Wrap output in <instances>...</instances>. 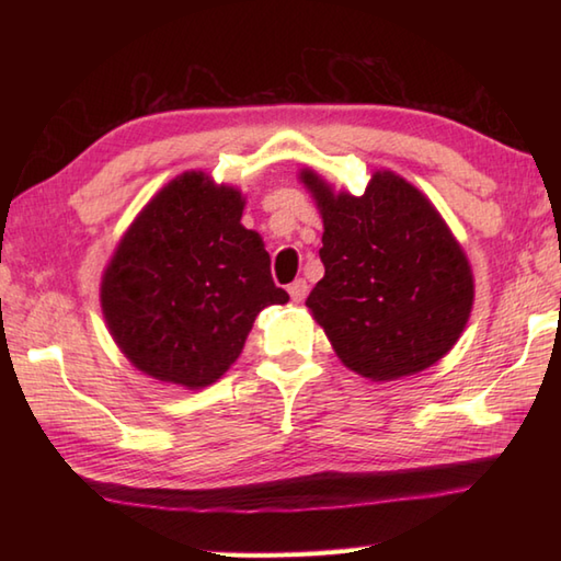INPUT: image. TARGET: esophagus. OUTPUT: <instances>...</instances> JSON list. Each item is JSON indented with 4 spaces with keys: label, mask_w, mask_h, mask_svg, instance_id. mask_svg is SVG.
<instances>
[{
    "label": "esophagus",
    "mask_w": 561,
    "mask_h": 561,
    "mask_svg": "<svg viewBox=\"0 0 561 561\" xmlns=\"http://www.w3.org/2000/svg\"><path fill=\"white\" fill-rule=\"evenodd\" d=\"M306 294H308V282H306V279H296V282H291V284H289V296H291V301L301 304V301L306 299Z\"/></svg>",
    "instance_id": "34e87169"
}]
</instances>
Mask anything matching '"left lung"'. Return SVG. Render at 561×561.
I'll list each match as a JSON object with an SVG mask.
<instances>
[{
  "label": "left lung",
  "mask_w": 561,
  "mask_h": 561,
  "mask_svg": "<svg viewBox=\"0 0 561 561\" xmlns=\"http://www.w3.org/2000/svg\"><path fill=\"white\" fill-rule=\"evenodd\" d=\"M299 181L323 217L325 274L306 299L350 371L396 380L434 366L470 320L474 277L458 238L420 187L371 173L364 195Z\"/></svg>",
  "instance_id": "1"
}]
</instances>
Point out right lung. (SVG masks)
Segmentation results:
<instances>
[{
    "label": "right lung",
    "instance_id": "right-lung-1",
    "mask_svg": "<svg viewBox=\"0 0 561 561\" xmlns=\"http://www.w3.org/2000/svg\"><path fill=\"white\" fill-rule=\"evenodd\" d=\"M245 197L205 171L175 175L153 195L101 277V311L137 371L199 390L241 356L262 308L287 304Z\"/></svg>",
    "mask_w": 561,
    "mask_h": 561
}]
</instances>
